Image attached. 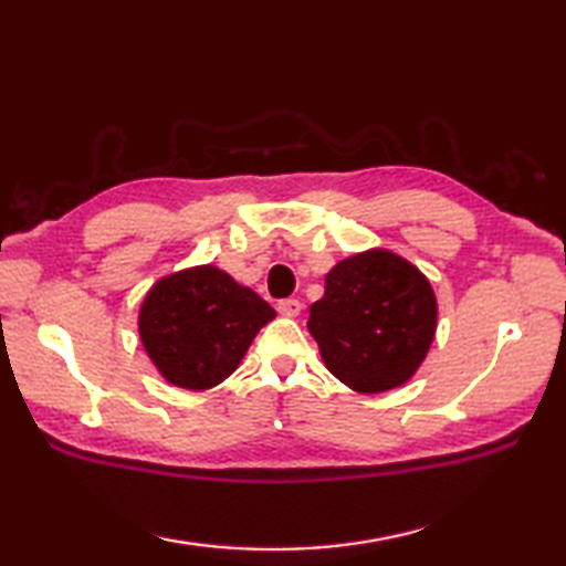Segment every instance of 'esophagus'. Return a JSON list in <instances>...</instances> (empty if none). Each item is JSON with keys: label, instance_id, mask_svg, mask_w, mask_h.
I'll list each match as a JSON object with an SVG mask.
<instances>
[{"label": "esophagus", "instance_id": "esophagus-1", "mask_svg": "<svg viewBox=\"0 0 566 566\" xmlns=\"http://www.w3.org/2000/svg\"><path fill=\"white\" fill-rule=\"evenodd\" d=\"M276 311L286 318H294L298 316V311H302V302H298V298H284V302L276 304Z\"/></svg>", "mask_w": 566, "mask_h": 566}]
</instances>
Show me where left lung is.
Segmentation results:
<instances>
[{
  "instance_id": "left-lung-1",
  "label": "left lung",
  "mask_w": 566,
  "mask_h": 566,
  "mask_svg": "<svg viewBox=\"0 0 566 566\" xmlns=\"http://www.w3.org/2000/svg\"><path fill=\"white\" fill-rule=\"evenodd\" d=\"M306 326L335 379L357 394H384L403 387L428 357L438 298L413 262L369 248L333 264Z\"/></svg>"
}]
</instances>
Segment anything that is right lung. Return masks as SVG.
Segmentation results:
<instances>
[{"label":"right lung","mask_w":566,"mask_h":566,"mask_svg":"<svg viewBox=\"0 0 566 566\" xmlns=\"http://www.w3.org/2000/svg\"><path fill=\"white\" fill-rule=\"evenodd\" d=\"M274 308L216 264L160 276L138 308L143 350L158 375L179 389L219 387L243 363Z\"/></svg>","instance_id":"1"}]
</instances>
